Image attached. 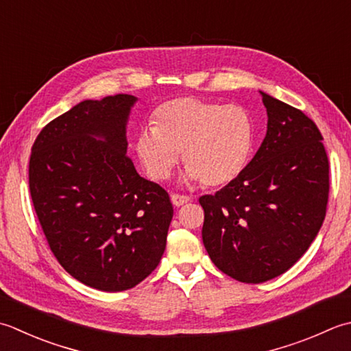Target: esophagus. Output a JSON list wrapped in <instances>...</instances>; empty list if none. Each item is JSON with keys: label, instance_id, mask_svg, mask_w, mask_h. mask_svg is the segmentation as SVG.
<instances>
[{"label": "esophagus", "instance_id": "esophagus-1", "mask_svg": "<svg viewBox=\"0 0 351 351\" xmlns=\"http://www.w3.org/2000/svg\"><path fill=\"white\" fill-rule=\"evenodd\" d=\"M190 201L189 196H184V195H178V193H173L171 195V202H173L175 207H181V205L187 204Z\"/></svg>", "mask_w": 351, "mask_h": 351}]
</instances>
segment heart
Returning <instances> with one entry per match:
<instances>
[{
	"label": "heart",
	"mask_w": 351,
	"mask_h": 351,
	"mask_svg": "<svg viewBox=\"0 0 351 351\" xmlns=\"http://www.w3.org/2000/svg\"><path fill=\"white\" fill-rule=\"evenodd\" d=\"M152 125L140 130L134 144L152 181L167 180L181 154L189 180L204 187L228 185L248 166L256 141V126L245 108L196 97L162 103Z\"/></svg>",
	"instance_id": "heart-1"
}]
</instances>
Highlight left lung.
<instances>
[{"instance_id": "left-lung-1", "label": "left lung", "mask_w": 351, "mask_h": 351, "mask_svg": "<svg viewBox=\"0 0 351 351\" xmlns=\"http://www.w3.org/2000/svg\"><path fill=\"white\" fill-rule=\"evenodd\" d=\"M267 130L236 181L204 195L202 240L211 262L242 283L286 272L317 237L328 202V158L315 121L262 93Z\"/></svg>"}]
</instances>
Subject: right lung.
I'll return each mask as SVG.
<instances>
[{
	"mask_svg": "<svg viewBox=\"0 0 351 351\" xmlns=\"http://www.w3.org/2000/svg\"><path fill=\"white\" fill-rule=\"evenodd\" d=\"M135 100L79 103L43 128L29 164L32 202L54 257L80 283L106 292L152 274L173 216L167 191L136 173L126 154Z\"/></svg>",
	"mask_w": 351,
	"mask_h": 351,
	"instance_id": "1",
	"label": "right lung"
}]
</instances>
